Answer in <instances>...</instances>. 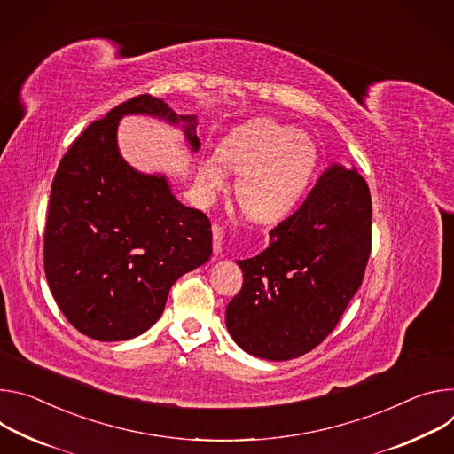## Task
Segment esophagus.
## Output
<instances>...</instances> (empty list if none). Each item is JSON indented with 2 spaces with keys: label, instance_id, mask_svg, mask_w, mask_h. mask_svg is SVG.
<instances>
[{
  "label": "esophagus",
  "instance_id": "34e87169",
  "mask_svg": "<svg viewBox=\"0 0 454 454\" xmlns=\"http://www.w3.org/2000/svg\"><path fill=\"white\" fill-rule=\"evenodd\" d=\"M222 239H223V227L215 223L213 225V248H215L216 254L222 253Z\"/></svg>",
  "mask_w": 454,
  "mask_h": 454
}]
</instances>
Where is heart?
Instances as JSON below:
<instances>
[{
  "label": "heart",
  "mask_w": 454,
  "mask_h": 454,
  "mask_svg": "<svg viewBox=\"0 0 454 454\" xmlns=\"http://www.w3.org/2000/svg\"><path fill=\"white\" fill-rule=\"evenodd\" d=\"M225 166L241 173L236 194L241 207L258 222L290 215L305 198L319 166L316 140L292 126L256 119L234 128L218 153L200 168V185L207 196L227 184Z\"/></svg>",
  "instance_id": "1"
}]
</instances>
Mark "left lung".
I'll return each instance as SVG.
<instances>
[{
    "instance_id": "left-lung-1",
    "label": "left lung",
    "mask_w": 454,
    "mask_h": 454,
    "mask_svg": "<svg viewBox=\"0 0 454 454\" xmlns=\"http://www.w3.org/2000/svg\"><path fill=\"white\" fill-rule=\"evenodd\" d=\"M372 250V196L357 169L332 164L301 207L270 231L262 254L236 262L241 290L225 325L247 354L288 361L337 326Z\"/></svg>"
}]
</instances>
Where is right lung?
<instances>
[{
	"instance_id": "right-lung-1",
	"label": "right lung",
	"mask_w": 454,
	"mask_h": 454,
	"mask_svg": "<svg viewBox=\"0 0 454 454\" xmlns=\"http://www.w3.org/2000/svg\"><path fill=\"white\" fill-rule=\"evenodd\" d=\"M124 115L182 124L198 151L192 115L138 95L91 122L61 159L44 227V274L65 317L95 340H128L153 326L168 294L213 254L209 218L185 207L164 175H144L119 153Z\"/></svg>"
}]
</instances>
